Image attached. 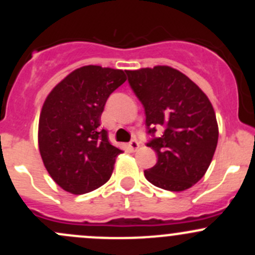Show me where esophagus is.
Listing matches in <instances>:
<instances>
[{
	"label": "esophagus",
	"instance_id": "obj_1",
	"mask_svg": "<svg viewBox=\"0 0 255 255\" xmlns=\"http://www.w3.org/2000/svg\"><path fill=\"white\" fill-rule=\"evenodd\" d=\"M138 146H139V143H138L137 140H135V139L130 140V142L128 143V148H129L130 150H132V151H135V150H137Z\"/></svg>",
	"mask_w": 255,
	"mask_h": 255
}]
</instances>
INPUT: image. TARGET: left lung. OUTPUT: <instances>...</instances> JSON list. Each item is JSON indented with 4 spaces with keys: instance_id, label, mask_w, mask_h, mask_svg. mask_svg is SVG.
<instances>
[{
    "instance_id": "left-lung-1",
    "label": "left lung",
    "mask_w": 255,
    "mask_h": 255,
    "mask_svg": "<svg viewBox=\"0 0 255 255\" xmlns=\"http://www.w3.org/2000/svg\"><path fill=\"white\" fill-rule=\"evenodd\" d=\"M128 82L142 102L148 133L163 127V135L146 145L158 161L144 170L155 186L184 191L206 174L218 142V125L212 104L205 92L185 74L158 65L126 70Z\"/></svg>"
}]
</instances>
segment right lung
I'll use <instances>...</instances> for the list:
<instances>
[{"label": "right lung", "instance_id": "obj_1", "mask_svg": "<svg viewBox=\"0 0 255 255\" xmlns=\"http://www.w3.org/2000/svg\"><path fill=\"white\" fill-rule=\"evenodd\" d=\"M127 80L123 70L86 65L61 80L43 104L38 145L51 179L74 195L94 191L112 175L122 150L100 128L110 95Z\"/></svg>", "mask_w": 255, "mask_h": 255}]
</instances>
